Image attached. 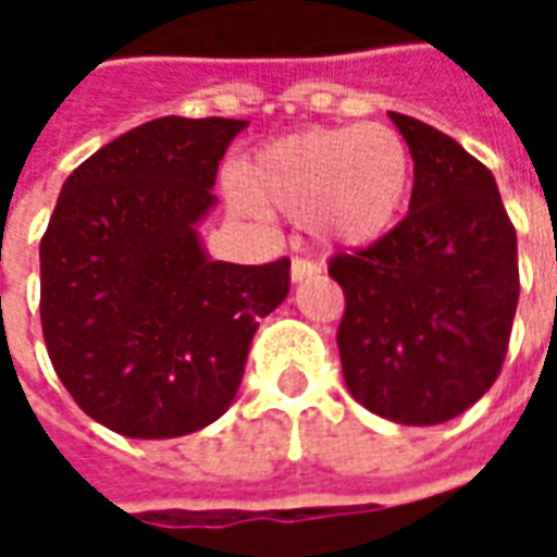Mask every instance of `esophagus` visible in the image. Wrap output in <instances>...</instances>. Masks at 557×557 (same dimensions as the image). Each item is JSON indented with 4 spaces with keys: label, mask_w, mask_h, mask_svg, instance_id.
<instances>
[{
    "label": "esophagus",
    "mask_w": 557,
    "mask_h": 557,
    "mask_svg": "<svg viewBox=\"0 0 557 557\" xmlns=\"http://www.w3.org/2000/svg\"><path fill=\"white\" fill-rule=\"evenodd\" d=\"M319 271H322V268L315 265V262H310V259H295V262H292V271H289L292 283H301V280L315 277Z\"/></svg>",
    "instance_id": "obj_1"
}]
</instances>
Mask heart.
Returning a JSON list of instances; mask_svg holds the SVG:
<instances>
[{"instance_id":"1","label":"heart","mask_w":557,"mask_h":557,"mask_svg":"<svg viewBox=\"0 0 557 557\" xmlns=\"http://www.w3.org/2000/svg\"><path fill=\"white\" fill-rule=\"evenodd\" d=\"M235 208L298 220L331 250H363L397 226L411 190L406 139L387 125L313 127L256 151Z\"/></svg>"}]
</instances>
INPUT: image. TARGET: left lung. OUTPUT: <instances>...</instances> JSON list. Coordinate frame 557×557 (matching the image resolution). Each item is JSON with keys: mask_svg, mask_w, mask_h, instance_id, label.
<instances>
[{"mask_svg": "<svg viewBox=\"0 0 557 557\" xmlns=\"http://www.w3.org/2000/svg\"><path fill=\"white\" fill-rule=\"evenodd\" d=\"M387 115L414 160V190L382 242L331 259L346 292L339 361L363 409L435 426L502 373L519 301L516 230L480 160L411 115Z\"/></svg>", "mask_w": 557, "mask_h": 557, "instance_id": "1", "label": "left lung"}]
</instances>
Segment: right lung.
Instances as JSON below:
<instances>
[{"mask_svg":"<svg viewBox=\"0 0 557 557\" xmlns=\"http://www.w3.org/2000/svg\"><path fill=\"white\" fill-rule=\"evenodd\" d=\"M244 119L163 115L62 184L41 238V327L55 375L127 438L214 423L242 385L259 319L289 295V259H211L199 223Z\"/></svg>","mask_w":557,"mask_h":557,"instance_id":"add662e5","label":"right lung"}]
</instances>
